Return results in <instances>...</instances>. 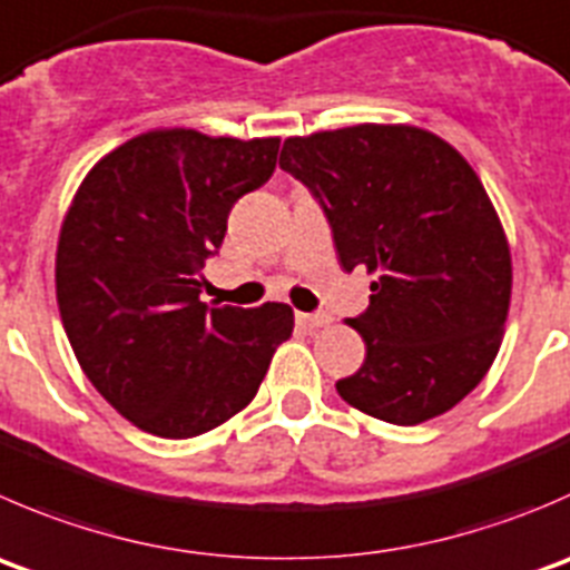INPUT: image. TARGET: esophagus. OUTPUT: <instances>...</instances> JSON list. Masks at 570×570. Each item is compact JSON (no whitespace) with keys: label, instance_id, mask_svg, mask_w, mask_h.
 <instances>
[{"label":"esophagus","instance_id":"obj_1","mask_svg":"<svg viewBox=\"0 0 570 570\" xmlns=\"http://www.w3.org/2000/svg\"><path fill=\"white\" fill-rule=\"evenodd\" d=\"M295 320H297V325H301V328H306V331H314V328H325V325L331 323V317L328 314H306V312H297L295 314Z\"/></svg>","mask_w":570,"mask_h":570}]
</instances>
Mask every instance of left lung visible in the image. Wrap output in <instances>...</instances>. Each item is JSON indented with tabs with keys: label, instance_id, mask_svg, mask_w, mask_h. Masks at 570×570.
<instances>
[{
	"label": "left lung",
	"instance_id": "1",
	"mask_svg": "<svg viewBox=\"0 0 570 570\" xmlns=\"http://www.w3.org/2000/svg\"><path fill=\"white\" fill-rule=\"evenodd\" d=\"M278 164L320 200L345 273L375 275L347 320L367 356L336 381L342 401L395 425L454 409L499 356L512 297L510 242L471 164L438 132L375 121L286 138Z\"/></svg>",
	"mask_w": 570,
	"mask_h": 570
}]
</instances>
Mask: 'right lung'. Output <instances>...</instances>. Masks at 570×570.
Returning a JSON list of instances; mask_svg holds the SVG:
<instances>
[{
  "instance_id": "add662e5",
  "label": "right lung",
  "mask_w": 570,
  "mask_h": 570,
  "mask_svg": "<svg viewBox=\"0 0 570 570\" xmlns=\"http://www.w3.org/2000/svg\"><path fill=\"white\" fill-rule=\"evenodd\" d=\"M278 145L158 127L99 158L71 197L55 253L60 320L88 381L141 432L186 440L223 425L292 336L286 303L200 301L230 208L267 184Z\"/></svg>"
}]
</instances>
